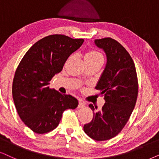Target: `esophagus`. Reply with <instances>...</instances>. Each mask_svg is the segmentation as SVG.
<instances>
[{
    "label": "esophagus",
    "instance_id": "esophagus-1",
    "mask_svg": "<svg viewBox=\"0 0 159 159\" xmlns=\"http://www.w3.org/2000/svg\"><path fill=\"white\" fill-rule=\"evenodd\" d=\"M85 107V103L84 101L79 100V104H78V108H82V107Z\"/></svg>",
    "mask_w": 159,
    "mask_h": 159
}]
</instances>
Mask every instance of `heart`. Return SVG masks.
Returning <instances> with one entry per match:
<instances>
[{"instance_id":"heart-1","label":"heart","mask_w":159,"mask_h":159,"mask_svg":"<svg viewBox=\"0 0 159 159\" xmlns=\"http://www.w3.org/2000/svg\"><path fill=\"white\" fill-rule=\"evenodd\" d=\"M85 58H89V59L101 58V59H102V55L99 54V52H95V51H92V52H88L87 54L85 55Z\"/></svg>"}]
</instances>
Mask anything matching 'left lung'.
Returning <instances> with one entry per match:
<instances>
[{
  "mask_svg": "<svg viewBox=\"0 0 159 159\" xmlns=\"http://www.w3.org/2000/svg\"><path fill=\"white\" fill-rule=\"evenodd\" d=\"M106 55L107 62L95 89L105 101L100 111L94 112L92 120L84 126V132L97 141L116 137L127 123L136 104L138 83L132 57L125 48L111 38L94 40Z\"/></svg>",
  "mask_w": 159,
  "mask_h": 159,
  "instance_id": "left-lung-1",
  "label": "left lung"
}]
</instances>
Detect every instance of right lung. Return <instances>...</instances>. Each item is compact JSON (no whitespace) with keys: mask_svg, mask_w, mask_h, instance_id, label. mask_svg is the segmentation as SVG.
Masks as SVG:
<instances>
[{"mask_svg":"<svg viewBox=\"0 0 159 159\" xmlns=\"http://www.w3.org/2000/svg\"><path fill=\"white\" fill-rule=\"evenodd\" d=\"M84 41L64 35H48L33 44L21 60L13 80L12 96L20 118L35 133L54 130L65 110L78 107L77 99L52 89L48 84Z\"/></svg>","mask_w":159,"mask_h":159,"instance_id":"add662e5","label":"right lung"}]
</instances>
